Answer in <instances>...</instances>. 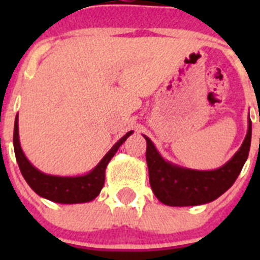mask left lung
<instances>
[{"label": "left lung", "mask_w": 260, "mask_h": 260, "mask_svg": "<svg viewBox=\"0 0 260 260\" xmlns=\"http://www.w3.org/2000/svg\"><path fill=\"white\" fill-rule=\"evenodd\" d=\"M147 141L146 160L150 174V185L156 198L173 207L199 206L215 201L237 180L247 160L251 143V121L249 118L247 134L240 150L226 164L215 171H194L178 167L157 152L150 138Z\"/></svg>", "instance_id": "8db88e82"}]
</instances>
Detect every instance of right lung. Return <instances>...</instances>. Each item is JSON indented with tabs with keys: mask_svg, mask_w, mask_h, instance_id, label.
I'll list each match as a JSON object with an SVG mask.
<instances>
[{
	"mask_svg": "<svg viewBox=\"0 0 260 260\" xmlns=\"http://www.w3.org/2000/svg\"><path fill=\"white\" fill-rule=\"evenodd\" d=\"M133 132L126 133L116 144H114L107 155L102 158L92 171L84 176L78 177H61L45 174L36 169L23 153L19 143V132H18V116L14 123V151L17 157L18 165L24 177L26 182L28 183L34 191L48 201L56 202L62 204H74V203H86L95 199L100 191L105 181V168L110 158L113 157L114 153L119 148V146L127 139Z\"/></svg>",
	"mask_w": 260,
	"mask_h": 260,
	"instance_id": "1",
	"label": "right lung"
}]
</instances>
